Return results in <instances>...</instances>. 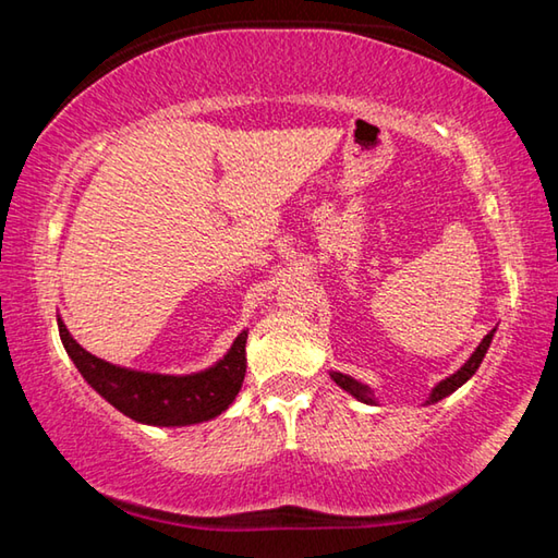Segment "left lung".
<instances>
[{
  "instance_id": "left-lung-1",
  "label": "left lung",
  "mask_w": 558,
  "mask_h": 558,
  "mask_svg": "<svg viewBox=\"0 0 558 558\" xmlns=\"http://www.w3.org/2000/svg\"><path fill=\"white\" fill-rule=\"evenodd\" d=\"M493 335H495V329H493V332H489V335L483 339V342H480V347L475 349V354H472V356L468 359V364L462 366V369H458L456 374L448 376L446 381H440V384L436 386V389H433L430 399H428L426 403H438L440 399H446L448 393H452L456 389H460V386L465 384V381L470 379V376L477 372V366L483 364V359H485V354H487V347H489V342H493ZM332 379H335L339 386H342L344 391H349L352 396H356L359 401H364V403H374V399H372V391L366 389L364 384H359L356 379H352V376H344V374H337V372H335V374H332Z\"/></svg>"
}]
</instances>
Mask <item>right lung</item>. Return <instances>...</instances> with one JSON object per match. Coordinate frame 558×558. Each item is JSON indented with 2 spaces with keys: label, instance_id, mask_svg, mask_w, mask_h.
<instances>
[{
  "label": "right lung",
  "instance_id": "add662e5",
  "mask_svg": "<svg viewBox=\"0 0 558 558\" xmlns=\"http://www.w3.org/2000/svg\"><path fill=\"white\" fill-rule=\"evenodd\" d=\"M59 335L83 379L120 413L130 415L132 421L149 423V426H192V423L214 418L233 403L245 376V337L248 332L235 337L229 354L219 364L192 376L120 369V366L86 352L69 335L61 319Z\"/></svg>",
  "mask_w": 558,
  "mask_h": 558
}]
</instances>
